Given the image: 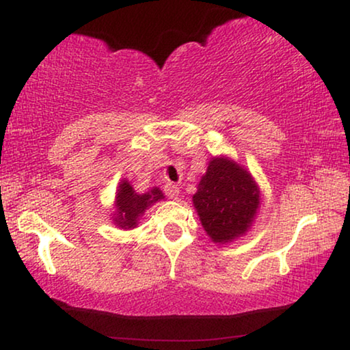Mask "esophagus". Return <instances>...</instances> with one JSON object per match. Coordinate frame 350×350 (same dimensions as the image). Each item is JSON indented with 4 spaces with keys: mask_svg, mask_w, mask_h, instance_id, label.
Returning a JSON list of instances; mask_svg holds the SVG:
<instances>
[{
    "mask_svg": "<svg viewBox=\"0 0 350 350\" xmlns=\"http://www.w3.org/2000/svg\"><path fill=\"white\" fill-rule=\"evenodd\" d=\"M164 193L167 194V198L176 199V196H178V193H180V188L174 183H167L164 186Z\"/></svg>",
    "mask_w": 350,
    "mask_h": 350,
    "instance_id": "obj_1",
    "label": "esophagus"
}]
</instances>
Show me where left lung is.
<instances>
[{
	"mask_svg": "<svg viewBox=\"0 0 350 350\" xmlns=\"http://www.w3.org/2000/svg\"><path fill=\"white\" fill-rule=\"evenodd\" d=\"M193 202L212 241L224 243L250 228L260 205V191L245 169L226 157H215Z\"/></svg>",
	"mask_w": 350,
	"mask_h": 350,
	"instance_id": "1",
	"label": "left lung"
}]
</instances>
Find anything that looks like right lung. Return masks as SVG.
<instances>
[{
	"instance_id": "obj_1",
	"label": "right lung",
	"mask_w": 350,
	"mask_h": 350,
	"mask_svg": "<svg viewBox=\"0 0 350 350\" xmlns=\"http://www.w3.org/2000/svg\"><path fill=\"white\" fill-rule=\"evenodd\" d=\"M164 199V194L161 193L159 188L151 189L146 194H137L131 183H127L126 180L119 185L118 189V198H116V207H118V217L114 218L118 226L124 229L135 228L138 217L143 215V212L150 207L151 204H154L156 200Z\"/></svg>"
}]
</instances>
